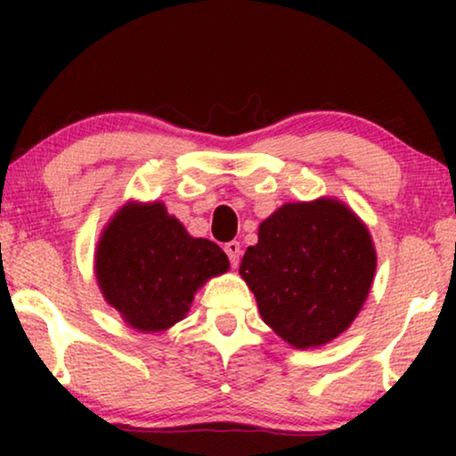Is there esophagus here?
<instances>
[{"instance_id": "1", "label": "esophagus", "mask_w": 456, "mask_h": 456, "mask_svg": "<svg viewBox=\"0 0 456 456\" xmlns=\"http://www.w3.org/2000/svg\"><path fill=\"white\" fill-rule=\"evenodd\" d=\"M224 251H226L228 259H230V265L232 267H239V261H240V242L239 240H230L224 245Z\"/></svg>"}]
</instances>
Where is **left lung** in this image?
Returning a JSON list of instances; mask_svg holds the SVG:
<instances>
[{"mask_svg":"<svg viewBox=\"0 0 456 456\" xmlns=\"http://www.w3.org/2000/svg\"><path fill=\"white\" fill-rule=\"evenodd\" d=\"M373 272L370 232L332 199L280 208L240 261L264 322L297 348L345 332L370 295Z\"/></svg>","mask_w":456,"mask_h":456,"instance_id":"8db88e82","label":"left lung"}]
</instances>
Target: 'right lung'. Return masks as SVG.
<instances>
[{
  "label": "right lung",
  "mask_w": 456,
  "mask_h": 456,
  "mask_svg": "<svg viewBox=\"0 0 456 456\" xmlns=\"http://www.w3.org/2000/svg\"><path fill=\"white\" fill-rule=\"evenodd\" d=\"M226 270V253L186 234L161 203L124 208L103 232L95 257L105 301L142 332L183 320L199 286Z\"/></svg>",
  "instance_id": "right-lung-1"
}]
</instances>
